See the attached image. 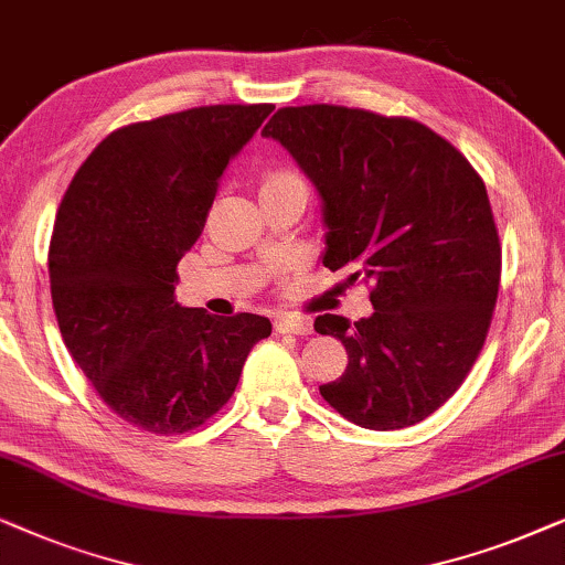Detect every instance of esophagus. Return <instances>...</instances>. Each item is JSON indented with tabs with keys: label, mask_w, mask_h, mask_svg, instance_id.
I'll use <instances>...</instances> for the list:
<instances>
[{
	"label": "esophagus",
	"mask_w": 565,
	"mask_h": 565,
	"mask_svg": "<svg viewBox=\"0 0 565 565\" xmlns=\"http://www.w3.org/2000/svg\"><path fill=\"white\" fill-rule=\"evenodd\" d=\"M276 333H295V335H310L312 322L305 318H297V315H278L274 320Z\"/></svg>",
	"instance_id": "1"
}]
</instances>
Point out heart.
<instances>
[{"instance_id": "1", "label": "heart", "mask_w": 565, "mask_h": 565, "mask_svg": "<svg viewBox=\"0 0 565 565\" xmlns=\"http://www.w3.org/2000/svg\"><path fill=\"white\" fill-rule=\"evenodd\" d=\"M287 180H299L295 172H289V170H274V172H268L266 175V180H263V185H274V183H287Z\"/></svg>"}]
</instances>
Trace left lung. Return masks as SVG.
Instances as JSON below:
<instances>
[{
	"label": "left lung",
	"instance_id": "left-lung-1",
	"mask_svg": "<svg viewBox=\"0 0 565 565\" xmlns=\"http://www.w3.org/2000/svg\"><path fill=\"white\" fill-rule=\"evenodd\" d=\"M322 199L330 270L372 284L374 312L315 330L349 366L320 395L372 431L418 424L452 397L491 328L501 243L483 178L445 137L403 116L297 105L268 120Z\"/></svg>",
	"mask_w": 565,
	"mask_h": 565
}]
</instances>
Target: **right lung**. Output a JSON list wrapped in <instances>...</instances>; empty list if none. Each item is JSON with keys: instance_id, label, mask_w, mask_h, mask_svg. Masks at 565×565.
I'll list each match as a JSON object with an SVG mask.
<instances>
[{"instance_id": "add662e5", "label": "right lung", "mask_w": 565, "mask_h": 565, "mask_svg": "<svg viewBox=\"0 0 565 565\" xmlns=\"http://www.w3.org/2000/svg\"><path fill=\"white\" fill-rule=\"evenodd\" d=\"M274 105H204L113 131L56 212L51 299L103 403L149 434H185L235 393L260 315L175 302L178 260L204 232L222 172Z\"/></svg>"}]
</instances>
